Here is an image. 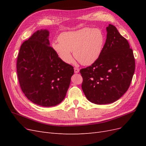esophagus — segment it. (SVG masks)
<instances>
[{"mask_svg": "<svg viewBox=\"0 0 146 146\" xmlns=\"http://www.w3.org/2000/svg\"><path fill=\"white\" fill-rule=\"evenodd\" d=\"M79 70H79V69L78 68H74V72L75 73H78L79 72Z\"/></svg>", "mask_w": 146, "mask_h": 146, "instance_id": "34e87169", "label": "esophagus"}]
</instances>
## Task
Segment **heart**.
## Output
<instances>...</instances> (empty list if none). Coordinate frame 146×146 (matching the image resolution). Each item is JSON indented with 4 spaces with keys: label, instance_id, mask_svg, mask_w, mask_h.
Here are the masks:
<instances>
[{
    "label": "heart",
    "instance_id": "b5f03b06",
    "mask_svg": "<svg viewBox=\"0 0 146 146\" xmlns=\"http://www.w3.org/2000/svg\"><path fill=\"white\" fill-rule=\"evenodd\" d=\"M60 42H54L52 47L64 63L70 64L74 57L83 65L88 66L98 60L102 52L105 36L98 29L83 28L61 33Z\"/></svg>",
    "mask_w": 146,
    "mask_h": 146
}]
</instances>
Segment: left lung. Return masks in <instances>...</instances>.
Returning a JSON list of instances; mask_svg holds the SVG:
<instances>
[{"label": "left lung", "instance_id": "obj_1", "mask_svg": "<svg viewBox=\"0 0 146 146\" xmlns=\"http://www.w3.org/2000/svg\"><path fill=\"white\" fill-rule=\"evenodd\" d=\"M102 52L96 62L80 69L82 90L88 100L98 104H111L128 90L135 69L133 50L129 42L109 24Z\"/></svg>", "mask_w": 146, "mask_h": 146}]
</instances>
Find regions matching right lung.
<instances>
[{
	"mask_svg": "<svg viewBox=\"0 0 146 146\" xmlns=\"http://www.w3.org/2000/svg\"><path fill=\"white\" fill-rule=\"evenodd\" d=\"M49 32L38 30L21 46L17 74L22 91L33 103L52 107L64 99L73 66L64 63L50 46Z\"/></svg>",
	"mask_w": 146,
	"mask_h": 146,
	"instance_id": "1",
	"label": "right lung"
}]
</instances>
